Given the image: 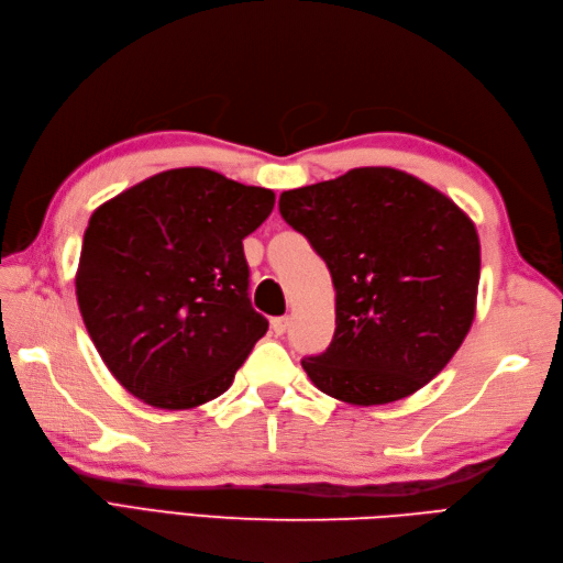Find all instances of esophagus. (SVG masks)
<instances>
[{
  "mask_svg": "<svg viewBox=\"0 0 563 563\" xmlns=\"http://www.w3.org/2000/svg\"><path fill=\"white\" fill-rule=\"evenodd\" d=\"M269 327L275 331V335H284L288 329V317H275L269 321Z\"/></svg>",
  "mask_w": 563,
  "mask_h": 563,
  "instance_id": "esophagus-1",
  "label": "esophagus"
}]
</instances>
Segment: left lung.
<instances>
[{
	"instance_id": "1",
	"label": "left lung",
	"mask_w": 563,
	"mask_h": 563,
	"mask_svg": "<svg viewBox=\"0 0 563 563\" xmlns=\"http://www.w3.org/2000/svg\"><path fill=\"white\" fill-rule=\"evenodd\" d=\"M279 213L335 288L331 345L302 360L310 380L354 406L428 385L474 319L482 249L465 211L411 174L364 166L282 192Z\"/></svg>"
}]
</instances>
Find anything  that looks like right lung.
Returning a JSON list of instances; mask_svg holds the SVG:
<instances>
[{
  "instance_id": "1",
  "label": "right lung",
  "mask_w": 563,
  "mask_h": 563,
  "mask_svg": "<svg viewBox=\"0 0 563 563\" xmlns=\"http://www.w3.org/2000/svg\"><path fill=\"white\" fill-rule=\"evenodd\" d=\"M272 209V190L187 166L93 211L77 302L100 360L133 397L185 411L232 385L267 331L249 300L242 240Z\"/></svg>"
}]
</instances>
